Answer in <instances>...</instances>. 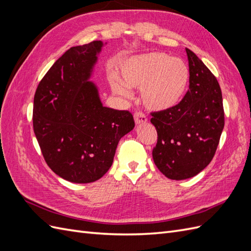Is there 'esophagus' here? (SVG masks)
I'll list each match as a JSON object with an SVG mask.
<instances>
[{"instance_id": "obj_1", "label": "esophagus", "mask_w": 251, "mask_h": 251, "mask_svg": "<svg viewBox=\"0 0 251 251\" xmlns=\"http://www.w3.org/2000/svg\"><path fill=\"white\" fill-rule=\"evenodd\" d=\"M134 119H135V123L136 125H142V124H146L148 121V118L146 116V114H143L142 112H136L134 114Z\"/></svg>"}]
</instances>
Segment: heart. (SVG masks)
<instances>
[{"label":"heart","mask_w":251,"mask_h":251,"mask_svg":"<svg viewBox=\"0 0 251 251\" xmlns=\"http://www.w3.org/2000/svg\"><path fill=\"white\" fill-rule=\"evenodd\" d=\"M120 74L126 85L113 77V90L128 96L130 91L126 85L142 88L143 103L154 111L176 107L184 97L189 83V70L183 60L163 52H151L126 59L120 67Z\"/></svg>","instance_id":"b5f03b06"}]
</instances>
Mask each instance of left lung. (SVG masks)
<instances>
[{"label":"left lung","instance_id":"1","mask_svg":"<svg viewBox=\"0 0 251 251\" xmlns=\"http://www.w3.org/2000/svg\"><path fill=\"white\" fill-rule=\"evenodd\" d=\"M189 90L170 110L151 112L157 131L153 159L158 170L172 180L199 174L214 158L224 127L222 92L216 76L186 48Z\"/></svg>","mask_w":251,"mask_h":251}]
</instances>
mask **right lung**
<instances>
[{"label": "right lung", "instance_id": "right-lung-1", "mask_svg": "<svg viewBox=\"0 0 251 251\" xmlns=\"http://www.w3.org/2000/svg\"><path fill=\"white\" fill-rule=\"evenodd\" d=\"M101 47V41H93L67 50L34 95L33 131L45 161L74 183L101 178L119 140L135 126L131 112L103 107L97 88L88 80Z\"/></svg>", "mask_w": 251, "mask_h": 251}]
</instances>
